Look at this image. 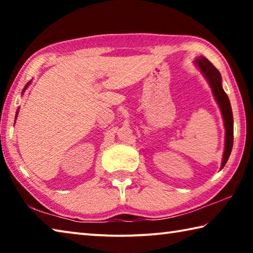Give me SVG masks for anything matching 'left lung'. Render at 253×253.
Instances as JSON below:
<instances>
[{"label": "left lung", "mask_w": 253, "mask_h": 253, "mask_svg": "<svg viewBox=\"0 0 253 253\" xmlns=\"http://www.w3.org/2000/svg\"><path fill=\"white\" fill-rule=\"evenodd\" d=\"M195 65L199 67V69L202 72L203 76L207 78L210 87L212 89L214 98L219 105L222 117H223L224 128H225V143H224V153L222 158L221 169L224 168V165L228 162L231 151L233 146V115L231 109V104L229 97L222 88V78L220 71L214 67L207 58L199 57L195 60Z\"/></svg>", "instance_id": "8db88e82"}]
</instances>
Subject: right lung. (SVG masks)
<instances>
[{
	"label": "right lung",
	"instance_id": "obj_1",
	"mask_svg": "<svg viewBox=\"0 0 253 253\" xmlns=\"http://www.w3.org/2000/svg\"><path fill=\"white\" fill-rule=\"evenodd\" d=\"M30 83H31V81H29V83H28L27 84H25V87H24V89H23V91H22V92H24V90H25V89H27V88H28V85L30 84ZM16 116H18V113H16Z\"/></svg>",
	"mask_w": 253,
	"mask_h": 253
}]
</instances>
